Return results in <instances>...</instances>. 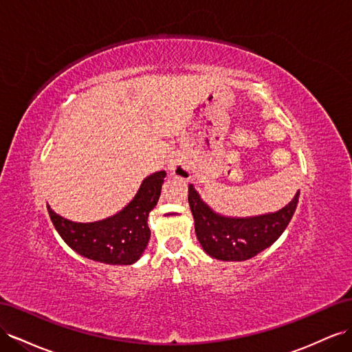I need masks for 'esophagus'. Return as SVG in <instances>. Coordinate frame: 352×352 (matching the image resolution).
<instances>
[{
	"label": "esophagus",
	"mask_w": 352,
	"mask_h": 352,
	"mask_svg": "<svg viewBox=\"0 0 352 352\" xmlns=\"http://www.w3.org/2000/svg\"><path fill=\"white\" fill-rule=\"evenodd\" d=\"M168 172L172 173V175H176L179 177H182V179H186L189 176L188 167L184 163H180L179 158H172V160H170Z\"/></svg>",
	"instance_id": "esophagus-1"
}]
</instances>
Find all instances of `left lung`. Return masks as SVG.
I'll list each match as a JSON object with an SVG mask.
<instances>
[{
  "mask_svg": "<svg viewBox=\"0 0 352 352\" xmlns=\"http://www.w3.org/2000/svg\"><path fill=\"white\" fill-rule=\"evenodd\" d=\"M188 201L197 239L206 253L221 261H247L278 240L296 210L299 192L281 210L254 217H226L213 212L192 185L188 186Z\"/></svg>",
  "mask_w": 352,
  "mask_h": 352,
  "instance_id": "8db88e82",
  "label": "left lung"
}]
</instances>
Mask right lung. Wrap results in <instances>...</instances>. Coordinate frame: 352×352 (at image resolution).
Here are the masks:
<instances>
[{
	"instance_id": "1",
	"label": "right lung",
	"mask_w": 352,
	"mask_h": 352,
	"mask_svg": "<svg viewBox=\"0 0 352 352\" xmlns=\"http://www.w3.org/2000/svg\"><path fill=\"white\" fill-rule=\"evenodd\" d=\"M164 177L166 172L148 176L127 207L99 222H71L56 214L49 206L47 210L62 240L78 254L109 265H131L148 245V216L158 201Z\"/></svg>"
}]
</instances>
